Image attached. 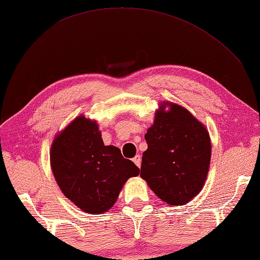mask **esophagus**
I'll return each instance as SVG.
<instances>
[{"label": "esophagus", "mask_w": 260, "mask_h": 260, "mask_svg": "<svg viewBox=\"0 0 260 260\" xmlns=\"http://www.w3.org/2000/svg\"><path fill=\"white\" fill-rule=\"evenodd\" d=\"M133 162L137 165L138 167L141 166V156L140 155H135L133 158Z\"/></svg>", "instance_id": "esophagus-1"}]
</instances>
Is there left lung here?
Wrapping results in <instances>:
<instances>
[{
    "mask_svg": "<svg viewBox=\"0 0 260 260\" xmlns=\"http://www.w3.org/2000/svg\"><path fill=\"white\" fill-rule=\"evenodd\" d=\"M155 113L145 135L141 178L153 192L170 205L187 204L200 192L210 167L208 132L187 109L170 104V111Z\"/></svg>",
    "mask_w": 260,
    "mask_h": 260,
    "instance_id": "8db88e82",
    "label": "left lung"
}]
</instances>
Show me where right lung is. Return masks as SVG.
Segmentation results:
<instances>
[{
    "label": "right lung",
    "instance_id": "add662e5",
    "mask_svg": "<svg viewBox=\"0 0 260 260\" xmlns=\"http://www.w3.org/2000/svg\"><path fill=\"white\" fill-rule=\"evenodd\" d=\"M50 165L63 194L87 213H104L139 167L114 146H105L96 122L79 116L57 135Z\"/></svg>",
    "mask_w": 260,
    "mask_h": 260
}]
</instances>
